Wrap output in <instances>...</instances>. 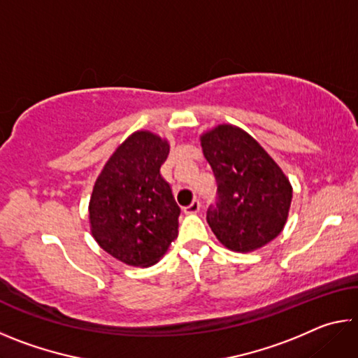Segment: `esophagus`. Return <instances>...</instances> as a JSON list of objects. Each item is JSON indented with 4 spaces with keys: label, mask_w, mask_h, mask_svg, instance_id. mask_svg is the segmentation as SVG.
I'll use <instances>...</instances> for the list:
<instances>
[{
    "label": "esophagus",
    "mask_w": 358,
    "mask_h": 358,
    "mask_svg": "<svg viewBox=\"0 0 358 358\" xmlns=\"http://www.w3.org/2000/svg\"><path fill=\"white\" fill-rule=\"evenodd\" d=\"M199 210H201V202H199L197 199H194V201L187 205V207H185V213L192 215V213H197Z\"/></svg>",
    "instance_id": "1"
}]
</instances>
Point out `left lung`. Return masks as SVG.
Listing matches in <instances>:
<instances>
[{"label":"left lung","mask_w":358,"mask_h":358,"mask_svg":"<svg viewBox=\"0 0 358 358\" xmlns=\"http://www.w3.org/2000/svg\"><path fill=\"white\" fill-rule=\"evenodd\" d=\"M201 142L216 180V202L207 210L216 238L238 252L275 240L292 201L286 175L250 134L235 126H217Z\"/></svg>","instance_id":"obj_1"}]
</instances>
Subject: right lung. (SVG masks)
<instances>
[{
	"mask_svg": "<svg viewBox=\"0 0 358 358\" xmlns=\"http://www.w3.org/2000/svg\"><path fill=\"white\" fill-rule=\"evenodd\" d=\"M169 143L134 132L110 156L90 199L94 240L115 259L134 266L156 264L177 238L180 207L161 166Z\"/></svg>",
	"mask_w": 358,
	"mask_h": 358,
	"instance_id": "1",
	"label": "right lung"
}]
</instances>
